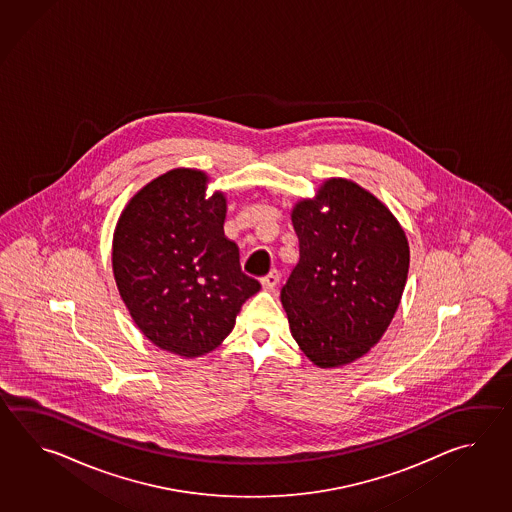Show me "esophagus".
Listing matches in <instances>:
<instances>
[{
	"instance_id": "1",
	"label": "esophagus",
	"mask_w": 512,
	"mask_h": 512,
	"mask_svg": "<svg viewBox=\"0 0 512 512\" xmlns=\"http://www.w3.org/2000/svg\"><path fill=\"white\" fill-rule=\"evenodd\" d=\"M278 282H280V274H278V271H271L267 276L261 278L260 283L265 291H272L278 285Z\"/></svg>"
}]
</instances>
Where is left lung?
I'll list each match as a JSON object with an SVG mask.
<instances>
[{
  "label": "left lung",
  "mask_w": 512,
  "mask_h": 512,
  "mask_svg": "<svg viewBox=\"0 0 512 512\" xmlns=\"http://www.w3.org/2000/svg\"><path fill=\"white\" fill-rule=\"evenodd\" d=\"M300 260L282 289L291 335L316 368L364 357L401 304L410 245L379 197L329 177L291 208Z\"/></svg>",
  "instance_id": "1"
}]
</instances>
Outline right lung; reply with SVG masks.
I'll use <instances>...</instances> for the list:
<instances>
[{"mask_svg": "<svg viewBox=\"0 0 512 512\" xmlns=\"http://www.w3.org/2000/svg\"><path fill=\"white\" fill-rule=\"evenodd\" d=\"M210 175L174 168L131 197L113 232L120 298L142 335L163 351L197 359L218 348L260 283L240 269L223 236L227 196Z\"/></svg>", "mask_w": 512, "mask_h": 512, "instance_id": "1", "label": "right lung"}]
</instances>
